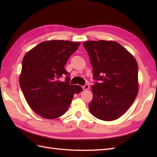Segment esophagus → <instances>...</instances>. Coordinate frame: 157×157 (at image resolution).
I'll list each match as a JSON object with an SVG mask.
<instances>
[{
    "label": "esophagus",
    "instance_id": "34e87169",
    "mask_svg": "<svg viewBox=\"0 0 157 157\" xmlns=\"http://www.w3.org/2000/svg\"><path fill=\"white\" fill-rule=\"evenodd\" d=\"M82 88L84 90H88L89 88V85L88 84H86L84 86H82Z\"/></svg>",
    "mask_w": 157,
    "mask_h": 157
}]
</instances>
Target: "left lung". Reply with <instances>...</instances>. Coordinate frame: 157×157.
<instances>
[{
	"label": "left lung",
	"mask_w": 157,
	"mask_h": 157,
	"mask_svg": "<svg viewBox=\"0 0 157 157\" xmlns=\"http://www.w3.org/2000/svg\"><path fill=\"white\" fill-rule=\"evenodd\" d=\"M93 68V99L90 111L110 121L128 111L138 92V67L135 58L118 42L87 41L84 44ZM99 82H98V81Z\"/></svg>",
	"instance_id": "8db88e82"
}]
</instances>
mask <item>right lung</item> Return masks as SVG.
Listing matches in <instances>:
<instances>
[{"label":"right lung","instance_id":"right-lung-1","mask_svg":"<svg viewBox=\"0 0 157 157\" xmlns=\"http://www.w3.org/2000/svg\"><path fill=\"white\" fill-rule=\"evenodd\" d=\"M80 42L49 40L40 43L26 53L22 61L19 85L31 109L43 118L62 116L68 109L74 94L82 91L70 85L65 65ZM66 75L65 82L59 79Z\"/></svg>","mask_w":157,"mask_h":157}]
</instances>
